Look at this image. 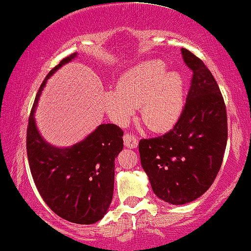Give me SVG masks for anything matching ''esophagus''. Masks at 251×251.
<instances>
[{"mask_svg":"<svg viewBox=\"0 0 251 251\" xmlns=\"http://www.w3.org/2000/svg\"><path fill=\"white\" fill-rule=\"evenodd\" d=\"M123 143H125V146L128 148H137L138 146V139L136 137L131 136V134L126 133L123 136Z\"/></svg>","mask_w":251,"mask_h":251,"instance_id":"esophagus-1","label":"esophagus"}]
</instances>
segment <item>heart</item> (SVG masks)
<instances>
[{"label": "heart", "mask_w": 251, "mask_h": 251, "mask_svg": "<svg viewBox=\"0 0 251 251\" xmlns=\"http://www.w3.org/2000/svg\"><path fill=\"white\" fill-rule=\"evenodd\" d=\"M159 61H145L128 69L115 89L106 90L103 104L112 121L126 126L139 107L143 122L154 132H166L181 118L184 80L180 72L164 71Z\"/></svg>", "instance_id": "obj_1"}]
</instances>
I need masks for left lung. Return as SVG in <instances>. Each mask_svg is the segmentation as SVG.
I'll return each mask as SVG.
<instances>
[{
  "mask_svg": "<svg viewBox=\"0 0 251 251\" xmlns=\"http://www.w3.org/2000/svg\"><path fill=\"white\" fill-rule=\"evenodd\" d=\"M181 54L194 74L181 118L168 133L139 141L152 191L172 205L187 204L208 190L227 140L226 110L212 72L190 50L181 49Z\"/></svg>",
  "mask_w": 251,
  "mask_h": 251,
  "instance_id": "left-lung-1",
  "label": "left lung"
}]
</instances>
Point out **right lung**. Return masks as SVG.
I'll return each instance as SVG.
<instances>
[{
  "instance_id": "1",
  "label": "right lung",
  "mask_w": 251,
  "mask_h": 251,
  "mask_svg": "<svg viewBox=\"0 0 251 251\" xmlns=\"http://www.w3.org/2000/svg\"><path fill=\"white\" fill-rule=\"evenodd\" d=\"M77 55L63 59L43 81L29 117L27 154L32 179L47 206L69 222L93 224L103 219L113 198L114 161L123 148V131L103 123L79 143L56 147L42 137L35 120L47 79Z\"/></svg>"
}]
</instances>
